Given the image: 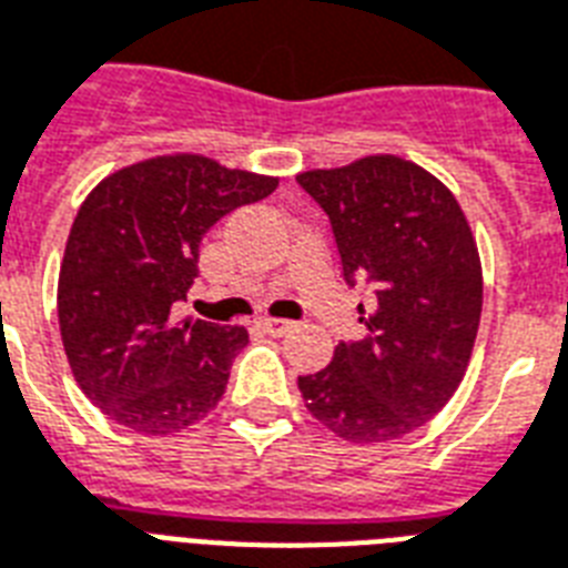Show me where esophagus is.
<instances>
[{
    "label": "esophagus",
    "mask_w": 568,
    "mask_h": 568,
    "mask_svg": "<svg viewBox=\"0 0 568 568\" xmlns=\"http://www.w3.org/2000/svg\"><path fill=\"white\" fill-rule=\"evenodd\" d=\"M261 328L266 334H272V337H281V334H287L290 328H293V323H290V320H275V316H266V320H261Z\"/></svg>",
    "instance_id": "esophagus-1"
}]
</instances>
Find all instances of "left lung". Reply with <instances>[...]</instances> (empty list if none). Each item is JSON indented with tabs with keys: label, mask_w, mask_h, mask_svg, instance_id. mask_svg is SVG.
<instances>
[{
	"label": "left lung",
	"mask_w": 568,
	"mask_h": 568,
	"mask_svg": "<svg viewBox=\"0 0 568 568\" xmlns=\"http://www.w3.org/2000/svg\"><path fill=\"white\" fill-rule=\"evenodd\" d=\"M323 206L344 263L373 281L364 337L298 376L307 412L355 444L415 433L456 394L480 328L483 270L463 206L415 162L376 153L296 174Z\"/></svg>",
	"instance_id": "left-lung-1"
}]
</instances>
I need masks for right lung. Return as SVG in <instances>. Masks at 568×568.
<instances>
[{"instance_id": "1", "label": "right lung", "mask_w": 568, "mask_h": 568, "mask_svg": "<svg viewBox=\"0 0 568 568\" xmlns=\"http://www.w3.org/2000/svg\"><path fill=\"white\" fill-rule=\"evenodd\" d=\"M278 189L201 153L153 156L100 180L59 272V328L79 388L115 424L171 435L219 406L243 325L178 320L197 245L222 215Z\"/></svg>"}]
</instances>
